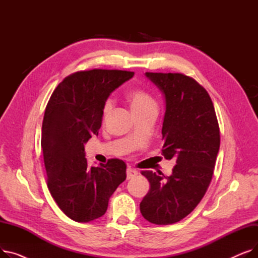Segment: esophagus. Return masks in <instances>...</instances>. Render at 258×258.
<instances>
[{"label": "esophagus", "instance_id": "34e87169", "mask_svg": "<svg viewBox=\"0 0 258 258\" xmlns=\"http://www.w3.org/2000/svg\"><path fill=\"white\" fill-rule=\"evenodd\" d=\"M137 174H138V171H137L136 169L131 168V167H128V168L126 169V179H127V180H130V179H132V178H134V177H136Z\"/></svg>", "mask_w": 258, "mask_h": 258}]
</instances>
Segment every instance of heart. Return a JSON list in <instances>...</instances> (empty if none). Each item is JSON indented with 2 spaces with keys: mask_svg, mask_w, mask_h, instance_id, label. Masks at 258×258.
I'll return each instance as SVG.
<instances>
[{
  "mask_svg": "<svg viewBox=\"0 0 258 258\" xmlns=\"http://www.w3.org/2000/svg\"><path fill=\"white\" fill-rule=\"evenodd\" d=\"M130 101H131V105H132V108L134 112L144 110V108H147L150 106H156L155 100L150 96V95L143 91L132 92L130 94ZM112 108H113V100L107 99L103 106L104 117L111 113Z\"/></svg>",
  "mask_w": 258,
  "mask_h": 258,
  "instance_id": "1",
  "label": "heart"
}]
</instances>
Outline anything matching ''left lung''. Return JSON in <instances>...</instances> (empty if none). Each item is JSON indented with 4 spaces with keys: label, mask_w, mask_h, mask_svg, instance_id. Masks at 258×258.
<instances>
[{
    "label": "left lung",
    "mask_w": 258,
    "mask_h": 258,
    "mask_svg": "<svg viewBox=\"0 0 258 258\" xmlns=\"http://www.w3.org/2000/svg\"><path fill=\"white\" fill-rule=\"evenodd\" d=\"M165 102L162 155L175 160L169 177L145 170L151 185L140 203L143 218L156 225L180 222L206 194L220 151V128L207 91L180 73H145Z\"/></svg>",
    "instance_id": "8db88e82"
}]
</instances>
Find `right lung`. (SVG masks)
Wrapping results in <instances>:
<instances>
[{
	"instance_id": "right-lung-1",
	"label": "right lung",
	"mask_w": 258,
	"mask_h": 258,
	"mask_svg": "<svg viewBox=\"0 0 258 258\" xmlns=\"http://www.w3.org/2000/svg\"><path fill=\"white\" fill-rule=\"evenodd\" d=\"M134 74L101 69L76 72L57 86L46 106L42 148L48 188L62 212L75 222L102 216L111 196L126 178V165L119 159L89 166L85 144L98 135L110 94Z\"/></svg>"
}]
</instances>
